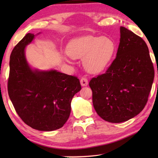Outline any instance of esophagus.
<instances>
[{
    "label": "esophagus",
    "mask_w": 158,
    "mask_h": 158,
    "mask_svg": "<svg viewBox=\"0 0 158 158\" xmlns=\"http://www.w3.org/2000/svg\"><path fill=\"white\" fill-rule=\"evenodd\" d=\"M80 83H81V85L82 86H86L89 84V82H88V79L86 78H85V77H82L80 80Z\"/></svg>",
    "instance_id": "34e87169"
}]
</instances>
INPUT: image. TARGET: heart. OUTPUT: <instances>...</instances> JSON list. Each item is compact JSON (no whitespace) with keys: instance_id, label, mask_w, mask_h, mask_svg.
Wrapping results in <instances>:
<instances>
[{"instance_id":"b5f03b06","label":"heart","mask_w":158,"mask_h":158,"mask_svg":"<svg viewBox=\"0 0 158 158\" xmlns=\"http://www.w3.org/2000/svg\"><path fill=\"white\" fill-rule=\"evenodd\" d=\"M116 49L111 37L87 35L72 40L67 52L73 58H83L84 68L90 73L98 74L111 63Z\"/></svg>"}]
</instances>
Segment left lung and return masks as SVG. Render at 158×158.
Returning a JSON list of instances; mask_svg holds the SVG:
<instances>
[{"instance_id":"obj_1","label":"left lung","mask_w":158,"mask_h":158,"mask_svg":"<svg viewBox=\"0 0 158 158\" xmlns=\"http://www.w3.org/2000/svg\"><path fill=\"white\" fill-rule=\"evenodd\" d=\"M120 33L116 58L105 74L89 82L96 112L114 123L127 121L143 110L154 79L146 42L123 26Z\"/></svg>"}]
</instances>
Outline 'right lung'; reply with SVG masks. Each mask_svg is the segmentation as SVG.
<instances>
[{"label":"right lung","mask_w":158,"mask_h":158,"mask_svg":"<svg viewBox=\"0 0 158 158\" xmlns=\"http://www.w3.org/2000/svg\"><path fill=\"white\" fill-rule=\"evenodd\" d=\"M37 35L26 34L13 49L7 90L21 120L33 129L49 132L62 127L68 121L72 99L81 86L76 77L56 69L31 68L25 49Z\"/></svg>","instance_id":"1"}]
</instances>
